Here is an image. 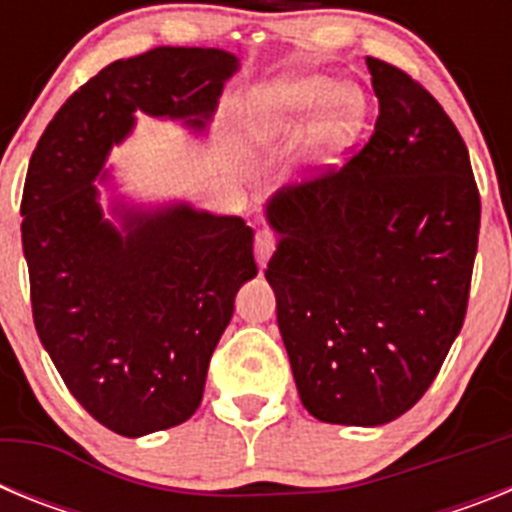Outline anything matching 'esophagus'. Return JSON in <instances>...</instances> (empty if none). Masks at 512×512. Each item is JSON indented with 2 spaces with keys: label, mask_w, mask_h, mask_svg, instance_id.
<instances>
[{
  "label": "esophagus",
  "mask_w": 512,
  "mask_h": 512,
  "mask_svg": "<svg viewBox=\"0 0 512 512\" xmlns=\"http://www.w3.org/2000/svg\"><path fill=\"white\" fill-rule=\"evenodd\" d=\"M274 248H277V238H274V233H269V230L256 233V261H259L261 269H264L266 261L271 259Z\"/></svg>",
  "instance_id": "34e87169"
}]
</instances>
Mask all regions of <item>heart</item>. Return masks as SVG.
<instances>
[{
    "label": "heart",
    "mask_w": 512,
    "mask_h": 512,
    "mask_svg": "<svg viewBox=\"0 0 512 512\" xmlns=\"http://www.w3.org/2000/svg\"><path fill=\"white\" fill-rule=\"evenodd\" d=\"M366 94L325 74H289L259 84L243 102L241 133L253 146L310 133L312 156L330 164L354 146L366 122Z\"/></svg>",
    "instance_id": "b5f03b06"
}]
</instances>
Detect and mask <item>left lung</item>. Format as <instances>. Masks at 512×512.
<instances>
[{"label":"left lung","instance_id":"left-lung-1","mask_svg":"<svg viewBox=\"0 0 512 512\" xmlns=\"http://www.w3.org/2000/svg\"><path fill=\"white\" fill-rule=\"evenodd\" d=\"M379 117L338 171L266 202V266L302 405L338 425H384L425 395L459 336L479 238L469 151L441 104L366 58Z\"/></svg>","mask_w":512,"mask_h":512}]
</instances>
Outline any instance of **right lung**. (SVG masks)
Masks as SVG:
<instances>
[{"instance_id":"add662e5","label":"right lung","mask_w":512,"mask_h":512,"mask_svg":"<svg viewBox=\"0 0 512 512\" xmlns=\"http://www.w3.org/2000/svg\"><path fill=\"white\" fill-rule=\"evenodd\" d=\"M238 58L161 45L104 66L35 146L22 192V251L40 343L94 420L138 438L192 418L243 282L259 274L243 217L187 202H112L99 184L135 112L205 133Z\"/></svg>"}]
</instances>
